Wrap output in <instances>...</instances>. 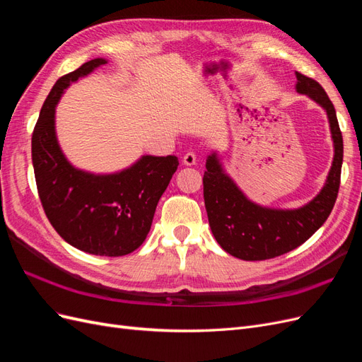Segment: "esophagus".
I'll use <instances>...</instances> for the list:
<instances>
[{"instance_id":"34e87169","label":"esophagus","mask_w":362,"mask_h":362,"mask_svg":"<svg viewBox=\"0 0 362 362\" xmlns=\"http://www.w3.org/2000/svg\"><path fill=\"white\" fill-rule=\"evenodd\" d=\"M182 163L185 164V166H194V164H196V154H194V152H187V154L182 157Z\"/></svg>"}]
</instances>
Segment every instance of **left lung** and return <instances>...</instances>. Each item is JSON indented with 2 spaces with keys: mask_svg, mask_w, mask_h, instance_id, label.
<instances>
[{
  "mask_svg": "<svg viewBox=\"0 0 362 362\" xmlns=\"http://www.w3.org/2000/svg\"><path fill=\"white\" fill-rule=\"evenodd\" d=\"M296 92L306 95L326 112L334 141L332 166L322 190L299 208L262 206L238 187L226 173L221 157L213 151L206 157L204 201L211 233L225 252L245 261L275 258L305 243L329 217L343 164V136L335 108L323 87L296 72Z\"/></svg>",
  "mask_w": 362,
  "mask_h": 362,
  "instance_id": "8db88e82",
  "label": "left lung"
}]
</instances>
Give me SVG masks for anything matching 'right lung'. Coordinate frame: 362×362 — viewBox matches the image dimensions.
I'll use <instances>...</instances> for the list:
<instances>
[{
  "mask_svg": "<svg viewBox=\"0 0 362 362\" xmlns=\"http://www.w3.org/2000/svg\"><path fill=\"white\" fill-rule=\"evenodd\" d=\"M105 63L103 57L86 62L54 84L33 131L31 158L42 206L64 242L87 254L122 257L145 242L180 161L175 156H141L119 172L93 173L75 168L63 154L57 103L72 83Z\"/></svg>",
  "mask_w": 362,
  "mask_h": 362,
  "instance_id": "obj_1",
  "label": "right lung"
}]
</instances>
